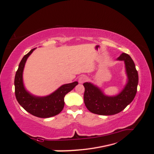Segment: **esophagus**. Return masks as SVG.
Segmentation results:
<instances>
[{
  "label": "esophagus",
  "instance_id": "obj_1",
  "mask_svg": "<svg viewBox=\"0 0 154 154\" xmlns=\"http://www.w3.org/2000/svg\"><path fill=\"white\" fill-rule=\"evenodd\" d=\"M87 79H88L87 77L86 76H84V75H83V76H82L81 77H79V82L80 83H84L85 82H86Z\"/></svg>",
  "mask_w": 154,
  "mask_h": 154
}]
</instances>
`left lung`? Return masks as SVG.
I'll return each mask as SVG.
<instances>
[{"instance_id": "left-lung-1", "label": "left lung", "mask_w": 154, "mask_h": 154, "mask_svg": "<svg viewBox=\"0 0 154 154\" xmlns=\"http://www.w3.org/2000/svg\"><path fill=\"white\" fill-rule=\"evenodd\" d=\"M124 60L128 75V83L124 90L116 96H105L100 89L90 83H84V103L93 113L111 116L119 113L133 100L137 92L139 75L134 61L128 54L123 53L118 58Z\"/></svg>"}]
</instances>
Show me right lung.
I'll return each instance as SVG.
<instances>
[{"instance_id":"obj_1","label":"right lung","mask_w":154,"mask_h":154,"mask_svg":"<svg viewBox=\"0 0 154 154\" xmlns=\"http://www.w3.org/2000/svg\"><path fill=\"white\" fill-rule=\"evenodd\" d=\"M35 48L23 57L15 76V94L20 105L32 116L41 118L55 116L62 111L64 106V96L78 84L77 82L62 85L51 94L45 97H38L30 94L25 90L23 84L22 73L24 65Z\"/></svg>"}]
</instances>
